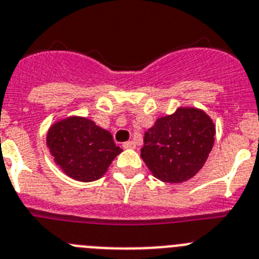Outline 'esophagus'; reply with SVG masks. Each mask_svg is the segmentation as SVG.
<instances>
[{"mask_svg":"<svg viewBox=\"0 0 259 259\" xmlns=\"http://www.w3.org/2000/svg\"><path fill=\"white\" fill-rule=\"evenodd\" d=\"M123 148H136V142H133V141H127L122 145Z\"/></svg>","mask_w":259,"mask_h":259,"instance_id":"esophagus-1","label":"esophagus"}]
</instances>
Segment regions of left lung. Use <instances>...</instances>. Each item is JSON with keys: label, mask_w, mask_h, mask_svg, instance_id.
<instances>
[{"label": "left lung", "mask_w": 259, "mask_h": 259, "mask_svg": "<svg viewBox=\"0 0 259 259\" xmlns=\"http://www.w3.org/2000/svg\"><path fill=\"white\" fill-rule=\"evenodd\" d=\"M215 126L204 112L180 108L161 117L145 134L141 157L156 179L179 184L203 167L213 145Z\"/></svg>", "instance_id": "1"}]
</instances>
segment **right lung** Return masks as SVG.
<instances>
[{"label":"right lung","mask_w":259,"mask_h":259,"mask_svg":"<svg viewBox=\"0 0 259 259\" xmlns=\"http://www.w3.org/2000/svg\"><path fill=\"white\" fill-rule=\"evenodd\" d=\"M47 145L55 161L71 179H100L121 150L112 134L83 117H69L49 129Z\"/></svg>","instance_id":"right-lung-1"}]
</instances>
